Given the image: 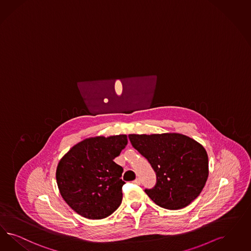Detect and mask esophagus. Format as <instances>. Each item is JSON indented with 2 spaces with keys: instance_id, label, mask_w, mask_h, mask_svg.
<instances>
[{
  "instance_id": "1",
  "label": "esophagus",
  "mask_w": 251,
  "mask_h": 251,
  "mask_svg": "<svg viewBox=\"0 0 251 251\" xmlns=\"http://www.w3.org/2000/svg\"><path fill=\"white\" fill-rule=\"evenodd\" d=\"M133 183H135V184H140V183H141V182H140V179L136 178V179L133 181Z\"/></svg>"
}]
</instances>
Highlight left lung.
Returning a JSON list of instances; mask_svg holds the SVG:
<instances>
[{
	"label": "left lung",
	"instance_id": "left-lung-1",
	"mask_svg": "<svg viewBox=\"0 0 251 251\" xmlns=\"http://www.w3.org/2000/svg\"><path fill=\"white\" fill-rule=\"evenodd\" d=\"M129 139L156 173V185L145 192L156 205L180 209L199 197L208 176L207 152L199 143L180 133L130 134Z\"/></svg>",
	"mask_w": 251,
	"mask_h": 251
}]
</instances>
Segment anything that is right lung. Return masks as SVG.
Segmentation results:
<instances>
[{"instance_id": "obj_1", "label": "right lung", "mask_w": 251, "mask_h": 251, "mask_svg": "<svg viewBox=\"0 0 251 251\" xmlns=\"http://www.w3.org/2000/svg\"><path fill=\"white\" fill-rule=\"evenodd\" d=\"M128 144L127 135L85 139L61 158L56 182L74 211L91 220L111 215L121 206L122 167L114 162Z\"/></svg>"}]
</instances>
